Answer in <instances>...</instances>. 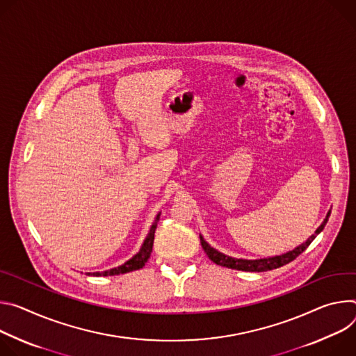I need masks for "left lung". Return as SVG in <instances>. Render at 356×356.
<instances>
[{"label":"left lung","instance_id":"8db88e82","mask_svg":"<svg viewBox=\"0 0 356 356\" xmlns=\"http://www.w3.org/2000/svg\"><path fill=\"white\" fill-rule=\"evenodd\" d=\"M330 213H331V212H328V215H327L325 220L323 222V225H321L317 230H315L314 234L309 236V238L307 239L305 243L300 245V246L296 248L294 250H291V252H289V253H286V254H282V256H274V257L260 259V260L233 259V257H229V256H226V254H223V253L215 250L213 248H211V246L204 241L202 236H201V245H202L205 253L208 254V257H209L213 263H216V264H219V266H222V267L234 268V270H242V271H268V270H273V268H279V267H282V266H284V264H289V263L293 261L296 257H298V256L311 245V242H312L315 238H317V234L324 229V226H325L327 222H328Z\"/></svg>","mask_w":356,"mask_h":356}]
</instances>
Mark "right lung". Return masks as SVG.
<instances>
[{"instance_id": "obj_1", "label": "right lung", "mask_w": 356, "mask_h": 356, "mask_svg": "<svg viewBox=\"0 0 356 356\" xmlns=\"http://www.w3.org/2000/svg\"><path fill=\"white\" fill-rule=\"evenodd\" d=\"M158 219H160V213L156 215L151 229H149V233L147 234V238L140 249V252L133 256L129 261H126L124 264L118 266V267H114V268H110V270H106V271H96V273H92L93 275H117V274H124V273H130V271H134V270H138V268H143V266L147 263V260L149 259L151 256V252H152V245H154V233H155V229H156V222ZM90 274V273H89Z\"/></svg>"}]
</instances>
